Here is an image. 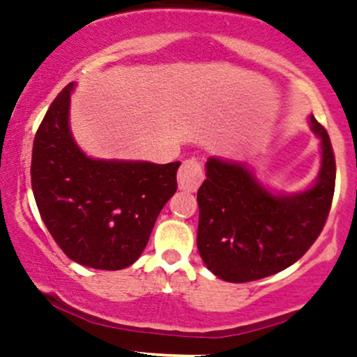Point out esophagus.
Segmentation results:
<instances>
[{"mask_svg": "<svg viewBox=\"0 0 357 357\" xmlns=\"http://www.w3.org/2000/svg\"><path fill=\"white\" fill-rule=\"evenodd\" d=\"M203 181V169L196 159H186L183 161L181 167L178 171V184L179 190L195 192Z\"/></svg>", "mask_w": 357, "mask_h": 357, "instance_id": "1", "label": "esophagus"}]
</instances>
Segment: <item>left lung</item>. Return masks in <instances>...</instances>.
I'll return each mask as SVG.
<instances>
[{
    "label": "left lung",
    "instance_id": "left-lung-1",
    "mask_svg": "<svg viewBox=\"0 0 357 357\" xmlns=\"http://www.w3.org/2000/svg\"><path fill=\"white\" fill-rule=\"evenodd\" d=\"M321 137L322 166L310 190L275 196L245 166L211 158L198 190V252L227 282L243 284L296 264L321 235L335 186V159L327 130L310 116Z\"/></svg>",
    "mask_w": 357,
    "mask_h": 357
}]
</instances>
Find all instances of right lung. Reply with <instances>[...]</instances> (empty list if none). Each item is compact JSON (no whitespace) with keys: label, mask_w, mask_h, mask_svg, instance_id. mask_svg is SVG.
Instances as JSON below:
<instances>
[{"label":"right lung","mask_w":357,"mask_h":357,"mask_svg":"<svg viewBox=\"0 0 357 357\" xmlns=\"http://www.w3.org/2000/svg\"><path fill=\"white\" fill-rule=\"evenodd\" d=\"M73 84L52 102L35 134L31 190L40 216L70 260L122 270L141 257L158 215L178 190L181 162L100 161L68 129Z\"/></svg>","instance_id":"add662e5"}]
</instances>
